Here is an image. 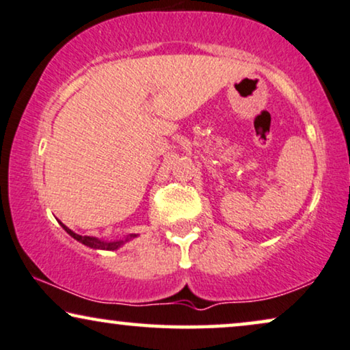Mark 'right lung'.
I'll list each match as a JSON object with an SVG mask.
<instances>
[{"label":"right lung","instance_id":"add662e5","mask_svg":"<svg viewBox=\"0 0 350 350\" xmlns=\"http://www.w3.org/2000/svg\"><path fill=\"white\" fill-rule=\"evenodd\" d=\"M60 224H62V222H60ZM62 227H64L65 232H67L68 235L73 237L75 240L81 241L83 245L90 246V248H96V250H116V248H118V246H121V245L124 243L123 240H120V241H102L99 239H94V237H83V235L75 234V232L70 230L68 227H65L64 224H62ZM131 237H136V235H131Z\"/></svg>","mask_w":350,"mask_h":350}]
</instances>
